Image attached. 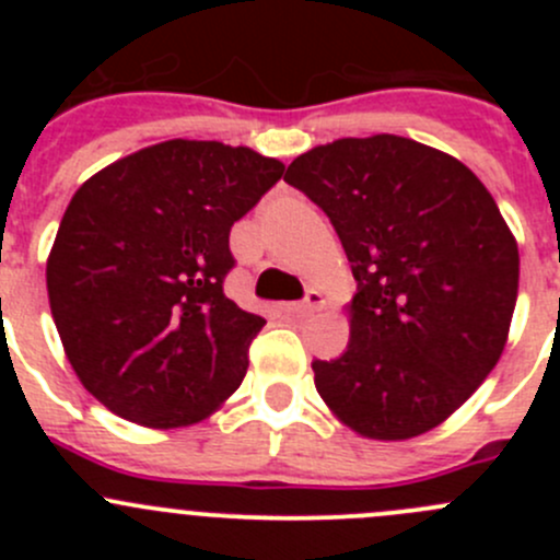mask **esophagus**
Wrapping results in <instances>:
<instances>
[{"mask_svg": "<svg viewBox=\"0 0 560 560\" xmlns=\"http://www.w3.org/2000/svg\"><path fill=\"white\" fill-rule=\"evenodd\" d=\"M322 306H325V295H322L319 290H308V295L303 298L301 303H287V306H284V312H287V314L306 316V314H314V312H319Z\"/></svg>", "mask_w": 560, "mask_h": 560, "instance_id": "34e87169", "label": "esophagus"}]
</instances>
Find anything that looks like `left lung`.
<instances>
[{"label":"left lung","instance_id":"8db88e82","mask_svg":"<svg viewBox=\"0 0 560 560\" xmlns=\"http://www.w3.org/2000/svg\"><path fill=\"white\" fill-rule=\"evenodd\" d=\"M284 180L327 213L358 281L349 347L314 360L316 393L365 439L442 425L495 369L515 314L521 254L493 195L398 135L316 145Z\"/></svg>","mask_w":560,"mask_h":560}]
</instances>
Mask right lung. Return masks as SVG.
<instances>
[{
    "mask_svg": "<svg viewBox=\"0 0 560 560\" xmlns=\"http://www.w3.org/2000/svg\"><path fill=\"white\" fill-rule=\"evenodd\" d=\"M284 173L219 140H165L72 195L45 265L50 314L81 385L145 428L206 420L244 382L265 319L224 295L230 228Z\"/></svg>",
    "mask_w": 560,
    "mask_h": 560,
    "instance_id": "1",
    "label": "right lung"
}]
</instances>
